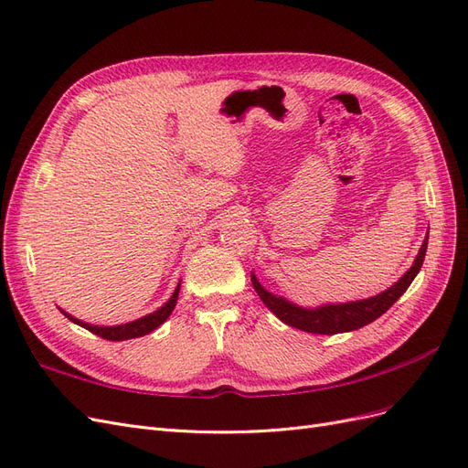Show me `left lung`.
Listing matches in <instances>:
<instances>
[{"mask_svg":"<svg viewBox=\"0 0 468 468\" xmlns=\"http://www.w3.org/2000/svg\"><path fill=\"white\" fill-rule=\"evenodd\" d=\"M426 250H428V238L423 239L414 265L408 269L406 275L399 282H394L390 289L373 296V299H365L357 303L328 304V306L308 310V308L294 306L285 299H281V296L267 292L253 275H251V282H253V289H256V292L260 294V299L263 301V304L271 310L281 322H285L292 325V328L308 332V334H324V335L342 334V332L359 330L363 325L371 324L373 320L385 314L387 310L406 292L410 282H412L414 277L418 275L423 258H426Z\"/></svg>","mask_w":468,"mask_h":468,"instance_id":"left-lung-1","label":"left lung"}]
</instances>
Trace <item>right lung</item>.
I'll return each instance as SVG.
<instances>
[{
    "label": "right lung",
    "instance_id": "right-lung-1",
    "mask_svg": "<svg viewBox=\"0 0 468 468\" xmlns=\"http://www.w3.org/2000/svg\"><path fill=\"white\" fill-rule=\"evenodd\" d=\"M177 294H179V285L176 289V292L172 294V299H169L160 310H155V313L140 318V320H134V322H129V324H122V325H112V328H99V325H91V324H83L76 318H72L69 314H66V318L74 320L76 324H80L81 328L90 330L91 334L103 337V339H109V342H122V339H133V337H140V335H146L150 334L152 330L158 328L160 324H164L169 314H172V310L176 308V303H177Z\"/></svg>",
    "mask_w": 468,
    "mask_h": 468
}]
</instances>
